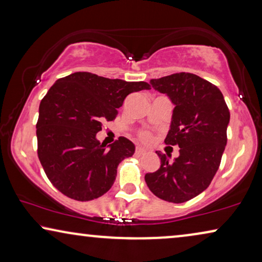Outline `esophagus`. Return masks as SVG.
<instances>
[{"mask_svg": "<svg viewBox=\"0 0 262 262\" xmlns=\"http://www.w3.org/2000/svg\"><path fill=\"white\" fill-rule=\"evenodd\" d=\"M135 153L138 154V156H143V154L146 153V150L143 149V148H141V147H136V149H135Z\"/></svg>", "mask_w": 262, "mask_h": 262, "instance_id": "esophagus-1", "label": "esophagus"}]
</instances>
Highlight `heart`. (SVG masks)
<instances>
[{
    "label": "heart",
    "instance_id": "b5f03b06",
    "mask_svg": "<svg viewBox=\"0 0 262 262\" xmlns=\"http://www.w3.org/2000/svg\"><path fill=\"white\" fill-rule=\"evenodd\" d=\"M142 138H143V139H145V140H147V139H148V135L143 134V135H142Z\"/></svg>",
    "mask_w": 262,
    "mask_h": 262
}]
</instances>
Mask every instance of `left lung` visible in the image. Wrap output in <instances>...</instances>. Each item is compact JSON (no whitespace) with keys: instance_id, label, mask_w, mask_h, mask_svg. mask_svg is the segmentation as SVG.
Instances as JSON below:
<instances>
[{"instance_id":"8db88e82","label":"left lung","mask_w":262,"mask_h":262,"mask_svg":"<svg viewBox=\"0 0 262 262\" xmlns=\"http://www.w3.org/2000/svg\"><path fill=\"white\" fill-rule=\"evenodd\" d=\"M149 84L174 105L165 143L180 149L173 161L157 150L160 167L147 173L146 184L160 200L184 203L203 192L220 167L229 109L219 88L193 73H174Z\"/></svg>"}]
</instances>
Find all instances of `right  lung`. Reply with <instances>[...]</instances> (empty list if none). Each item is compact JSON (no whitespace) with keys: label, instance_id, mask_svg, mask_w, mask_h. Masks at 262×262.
<instances>
[{"label":"right lung","instance_id":"obj_1","mask_svg":"<svg viewBox=\"0 0 262 262\" xmlns=\"http://www.w3.org/2000/svg\"><path fill=\"white\" fill-rule=\"evenodd\" d=\"M149 89L145 82L109 79L90 72L56 80L40 102L36 123L39 160L56 189L80 202L109 191L117 166L134 154L135 146L122 136L106 146L96 134L103 122L115 120L128 95Z\"/></svg>","mask_w":262,"mask_h":262}]
</instances>
